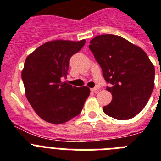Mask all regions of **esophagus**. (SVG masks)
Masks as SVG:
<instances>
[{"label": "esophagus", "mask_w": 161, "mask_h": 161, "mask_svg": "<svg viewBox=\"0 0 161 161\" xmlns=\"http://www.w3.org/2000/svg\"><path fill=\"white\" fill-rule=\"evenodd\" d=\"M98 90H99V88L98 87H94V88H93V89H91V91H92V92H93V93H97Z\"/></svg>", "instance_id": "34e87169"}]
</instances>
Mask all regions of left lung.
Segmentation results:
<instances>
[{"label": "left lung", "mask_w": 161, "mask_h": 161, "mask_svg": "<svg viewBox=\"0 0 161 161\" xmlns=\"http://www.w3.org/2000/svg\"><path fill=\"white\" fill-rule=\"evenodd\" d=\"M89 47L113 97L103 107L104 113L119 120L135 117L145 107L154 88L155 68L147 54L114 35H98Z\"/></svg>", "instance_id": "8db88e82"}]
</instances>
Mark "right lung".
<instances>
[{
  "instance_id": "add662e5",
  "label": "right lung",
  "mask_w": 161,
  "mask_h": 161,
  "mask_svg": "<svg viewBox=\"0 0 161 161\" xmlns=\"http://www.w3.org/2000/svg\"><path fill=\"white\" fill-rule=\"evenodd\" d=\"M85 43L55 40L41 45L25 61L22 79L25 96L37 114L50 123L61 124L81 112L90 90L65 81L69 61Z\"/></svg>"
}]
</instances>
